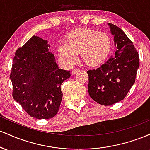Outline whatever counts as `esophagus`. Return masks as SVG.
<instances>
[{
    "label": "esophagus",
    "mask_w": 150,
    "mask_h": 150,
    "mask_svg": "<svg viewBox=\"0 0 150 150\" xmlns=\"http://www.w3.org/2000/svg\"><path fill=\"white\" fill-rule=\"evenodd\" d=\"M77 71H79L78 68H75V69H73V70H72V75H75V74L76 73Z\"/></svg>",
    "instance_id": "34e87169"
}]
</instances>
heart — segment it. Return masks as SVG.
<instances>
[{
    "mask_svg": "<svg viewBox=\"0 0 150 150\" xmlns=\"http://www.w3.org/2000/svg\"><path fill=\"white\" fill-rule=\"evenodd\" d=\"M111 39L104 32L84 28L77 30L67 38L66 44H60L58 53L60 59L67 65L76 61L77 55L85 65L97 66L106 61L111 49Z\"/></svg>",
    "mask_w": 150,
    "mask_h": 150,
    "instance_id": "1",
    "label": "heart"
}]
</instances>
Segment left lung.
I'll return each instance as SVG.
<instances>
[{
  "label": "left lung",
  "mask_w": 150,
  "mask_h": 150,
  "mask_svg": "<svg viewBox=\"0 0 150 150\" xmlns=\"http://www.w3.org/2000/svg\"><path fill=\"white\" fill-rule=\"evenodd\" d=\"M114 35L116 51L104 64L87 72L90 97L104 106H110L125 99L135 83L140 66L139 55L133 43L121 29L108 24Z\"/></svg>",
  "instance_id": "8db88e82"
}]
</instances>
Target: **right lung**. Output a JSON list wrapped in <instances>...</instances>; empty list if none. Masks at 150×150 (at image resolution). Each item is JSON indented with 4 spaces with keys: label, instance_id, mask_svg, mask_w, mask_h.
Instances as JSON below:
<instances>
[{
    "label": "right lung",
    "instance_id": "right-lung-1",
    "mask_svg": "<svg viewBox=\"0 0 150 150\" xmlns=\"http://www.w3.org/2000/svg\"><path fill=\"white\" fill-rule=\"evenodd\" d=\"M48 46L47 41L33 36L15 52L10 75L13 97L37 119L57 114L63 97L61 84L70 77L69 70L58 68Z\"/></svg>",
    "mask_w": 150,
    "mask_h": 150
}]
</instances>
